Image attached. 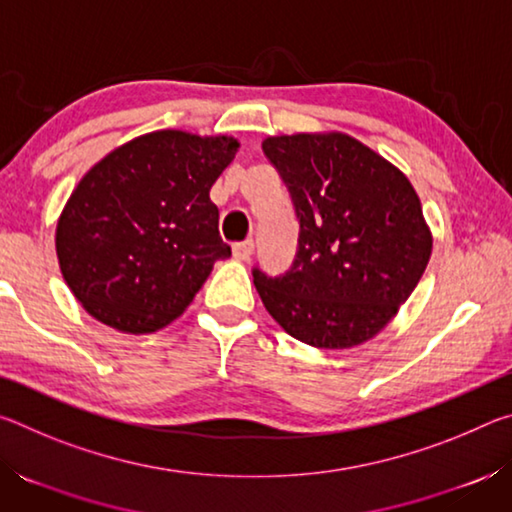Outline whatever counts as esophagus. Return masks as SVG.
I'll list each match as a JSON object with an SVG mask.
<instances>
[{"label": "esophagus", "mask_w": 512, "mask_h": 512, "mask_svg": "<svg viewBox=\"0 0 512 512\" xmlns=\"http://www.w3.org/2000/svg\"><path fill=\"white\" fill-rule=\"evenodd\" d=\"M253 239H246V241H239V244L232 246V255H235V259H241V262H246V259H250V255H253Z\"/></svg>", "instance_id": "esophagus-1"}]
</instances>
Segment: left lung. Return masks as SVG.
<instances>
[{"label":"left lung","mask_w":512,"mask_h":512,"mask_svg":"<svg viewBox=\"0 0 512 512\" xmlns=\"http://www.w3.org/2000/svg\"><path fill=\"white\" fill-rule=\"evenodd\" d=\"M300 221L289 271L253 268L264 307L307 345L366 343L418 287L431 232L409 178L343 133L264 140Z\"/></svg>","instance_id":"left-lung-1"}]
</instances>
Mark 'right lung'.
Masks as SVG:
<instances>
[{
    "label": "right lung",
    "mask_w": 512,
    "mask_h": 512,
    "mask_svg": "<svg viewBox=\"0 0 512 512\" xmlns=\"http://www.w3.org/2000/svg\"><path fill=\"white\" fill-rule=\"evenodd\" d=\"M237 149L225 135L158 131L85 173L58 219L56 253L90 316L149 334L183 314L216 259L230 257L210 187Z\"/></svg>",
    "instance_id": "right-lung-1"
}]
</instances>
